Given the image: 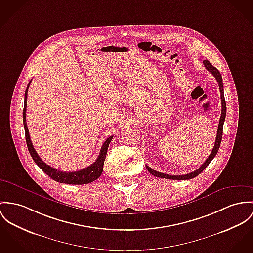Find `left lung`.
<instances>
[{
	"mask_svg": "<svg viewBox=\"0 0 253 253\" xmlns=\"http://www.w3.org/2000/svg\"><path fill=\"white\" fill-rule=\"evenodd\" d=\"M203 64L206 67V69L211 72V74L214 76L215 80L218 83V87H219V91H220V99H221V115L219 118V123H218V127H217V133H216V137H215V141H214V148L211 152V154L206 159V161L201 165V167L195 170L194 172L188 173V174L184 175H169L166 174V173H162L159 171H156L154 169H152L151 168H149L148 166H146L147 170L152 175H154L156 177H160V178H165V179H172V180H189L192 178H195L197 175L200 174L205 168L211 163V161L214 158V156L216 155L220 142H221V137H222V129H223V123H224V119L226 116V103H225V99H224V94H223V84H222V77L219 73V71L213 66L209 60H203Z\"/></svg>",
	"mask_w": 253,
	"mask_h": 253,
	"instance_id": "8db88e82",
	"label": "left lung"
}]
</instances>
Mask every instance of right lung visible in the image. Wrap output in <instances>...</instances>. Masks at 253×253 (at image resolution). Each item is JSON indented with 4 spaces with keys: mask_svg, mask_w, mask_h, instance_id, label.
<instances>
[{
    "mask_svg": "<svg viewBox=\"0 0 253 253\" xmlns=\"http://www.w3.org/2000/svg\"><path fill=\"white\" fill-rule=\"evenodd\" d=\"M30 84H31V81H30V83L27 86L26 92H25L24 110H23V123H24V128H25V136H26L27 146H28L29 152L32 156L33 160L35 161V163L46 174L50 176L53 180L59 182V183H64V184H69V185H84V184H88V183H91V182L95 181L101 176L102 172H103L104 161L106 159L108 147H109V144L111 143L114 136H111L106 139V141L103 143V145L101 147L97 160L87 168H84V169L78 170V171L65 172V171H60V170H58V169H53L52 167L48 166L47 164H45L40 159V157L38 155L36 149L34 148L31 137H30V134H29V130H28V127H27V122H26V110L27 109L26 108H27L28 88L30 86Z\"/></svg>",
    "mask_w": 253,
    "mask_h": 253,
    "instance_id": "1",
    "label": "right lung"
}]
</instances>
